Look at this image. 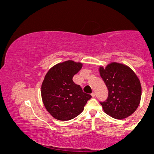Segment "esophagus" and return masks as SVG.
<instances>
[{
  "label": "esophagus",
  "instance_id": "34e87169",
  "mask_svg": "<svg viewBox=\"0 0 154 154\" xmlns=\"http://www.w3.org/2000/svg\"><path fill=\"white\" fill-rule=\"evenodd\" d=\"M95 96H96V94H95V92H93L91 94V96L93 97V98H94Z\"/></svg>",
  "mask_w": 154,
  "mask_h": 154
}]
</instances>
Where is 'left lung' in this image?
<instances>
[{
  "label": "left lung",
  "instance_id": "1",
  "mask_svg": "<svg viewBox=\"0 0 154 154\" xmlns=\"http://www.w3.org/2000/svg\"><path fill=\"white\" fill-rule=\"evenodd\" d=\"M101 77L109 91L107 100L100 103L103 111L116 119L131 116L137 109L142 96L139 78L129 66L111 62L99 66Z\"/></svg>",
  "mask_w": 154,
  "mask_h": 154
}]
</instances>
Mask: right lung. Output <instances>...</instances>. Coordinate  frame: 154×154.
Wrapping results in <instances>:
<instances>
[{
    "mask_svg": "<svg viewBox=\"0 0 154 154\" xmlns=\"http://www.w3.org/2000/svg\"><path fill=\"white\" fill-rule=\"evenodd\" d=\"M82 67V63L68 60L56 64L45 75L41 96L47 111L56 119L66 121L75 118L91 98L72 81Z\"/></svg>",
    "mask_w": 154,
    "mask_h": 154,
    "instance_id": "1",
    "label": "right lung"
}]
</instances>
